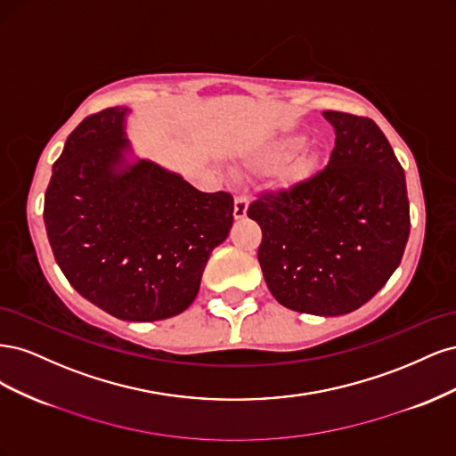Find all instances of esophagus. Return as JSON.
Returning <instances> with one entry per match:
<instances>
[{
  "mask_svg": "<svg viewBox=\"0 0 456 456\" xmlns=\"http://www.w3.org/2000/svg\"><path fill=\"white\" fill-rule=\"evenodd\" d=\"M247 198L245 196H236L233 200V218H243L247 215Z\"/></svg>",
  "mask_w": 456,
  "mask_h": 456,
  "instance_id": "obj_1",
  "label": "esophagus"
}]
</instances>
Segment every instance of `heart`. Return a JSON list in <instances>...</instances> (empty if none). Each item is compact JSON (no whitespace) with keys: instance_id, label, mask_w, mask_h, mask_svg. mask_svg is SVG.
<instances>
[{"instance_id":"obj_1","label":"heart","mask_w":456,"mask_h":456,"mask_svg":"<svg viewBox=\"0 0 456 456\" xmlns=\"http://www.w3.org/2000/svg\"><path fill=\"white\" fill-rule=\"evenodd\" d=\"M298 148H300V141L298 139L281 141V142L273 144L268 150L262 151V154L255 159V165H256V167H260V169H273V167H278L280 163H283L285 159L291 158ZM306 171H308V163L306 161H300V163L293 165V167H289L283 173V178H285L287 183H295V181H298V178L305 176Z\"/></svg>"}]
</instances>
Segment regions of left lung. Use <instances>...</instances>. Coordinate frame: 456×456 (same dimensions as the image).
I'll list each match as a JSON object with an SVG mask.
<instances>
[{
	"label": "left lung",
	"mask_w": 456,
	"mask_h": 456,
	"mask_svg": "<svg viewBox=\"0 0 456 456\" xmlns=\"http://www.w3.org/2000/svg\"><path fill=\"white\" fill-rule=\"evenodd\" d=\"M329 163L306 181L266 191L247 216L262 230L258 262L289 310L342 315L363 306L402 262L411 216L405 173L375 121L337 110Z\"/></svg>",
	"instance_id": "obj_1"
}]
</instances>
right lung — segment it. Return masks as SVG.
<instances>
[{"mask_svg": "<svg viewBox=\"0 0 456 456\" xmlns=\"http://www.w3.org/2000/svg\"><path fill=\"white\" fill-rule=\"evenodd\" d=\"M127 108L86 118L53 165L44 218L76 291L118 320L156 322L194 302L233 223L228 191L207 194L151 161L123 165Z\"/></svg>", "mask_w": 456, "mask_h": 456, "instance_id": "add662e5", "label": "right lung"}]
</instances>
